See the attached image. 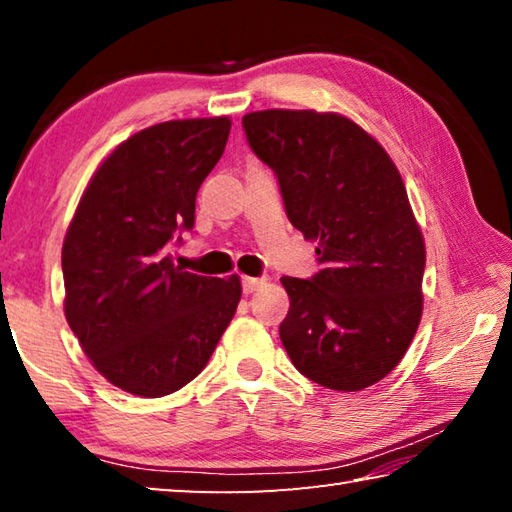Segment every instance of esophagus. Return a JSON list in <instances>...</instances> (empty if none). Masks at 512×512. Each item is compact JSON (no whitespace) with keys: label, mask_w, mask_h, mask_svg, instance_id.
Instances as JSON below:
<instances>
[{"label":"esophagus","mask_w":512,"mask_h":512,"mask_svg":"<svg viewBox=\"0 0 512 512\" xmlns=\"http://www.w3.org/2000/svg\"><path fill=\"white\" fill-rule=\"evenodd\" d=\"M241 284H244V293H255V291H259L266 284V277H244V280H241Z\"/></svg>","instance_id":"34e87169"}]
</instances>
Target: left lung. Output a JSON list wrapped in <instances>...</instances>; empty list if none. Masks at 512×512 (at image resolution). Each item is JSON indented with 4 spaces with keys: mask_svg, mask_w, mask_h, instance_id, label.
Listing matches in <instances>:
<instances>
[{
    "mask_svg": "<svg viewBox=\"0 0 512 512\" xmlns=\"http://www.w3.org/2000/svg\"><path fill=\"white\" fill-rule=\"evenodd\" d=\"M244 131L323 264L311 280L282 277L284 350L316 384L363 391L402 361L422 318L427 250L400 171L339 112L257 110Z\"/></svg>",
    "mask_w": 512,
    "mask_h": 512,
    "instance_id": "8db88e82",
    "label": "left lung"
}]
</instances>
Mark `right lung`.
Segmentation results:
<instances>
[{"label": "right lung", "mask_w": 512, "mask_h": 512, "mask_svg": "<svg viewBox=\"0 0 512 512\" xmlns=\"http://www.w3.org/2000/svg\"><path fill=\"white\" fill-rule=\"evenodd\" d=\"M230 126L173 119L131 135L94 171L67 228L65 318L92 366L131 395L189 384L237 311L239 275L189 273L171 255Z\"/></svg>", "instance_id": "right-lung-1"}]
</instances>
